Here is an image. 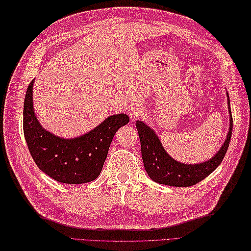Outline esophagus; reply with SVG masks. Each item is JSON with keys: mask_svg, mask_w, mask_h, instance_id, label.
Wrapping results in <instances>:
<instances>
[{"mask_svg": "<svg viewBox=\"0 0 251 251\" xmlns=\"http://www.w3.org/2000/svg\"><path fill=\"white\" fill-rule=\"evenodd\" d=\"M145 113V109L140 104H132L128 109V114L131 119H136V117L142 116Z\"/></svg>", "mask_w": 251, "mask_h": 251, "instance_id": "esophagus-1", "label": "esophagus"}]
</instances>
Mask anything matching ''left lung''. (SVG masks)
I'll return each instance as SVG.
<instances>
[{
    "label": "left lung",
    "mask_w": 251,
    "mask_h": 251,
    "mask_svg": "<svg viewBox=\"0 0 251 251\" xmlns=\"http://www.w3.org/2000/svg\"><path fill=\"white\" fill-rule=\"evenodd\" d=\"M227 108L230 114V128L226 139L215 156L200 164H183L176 161L165 151L161 140L158 139L154 130L142 121H137L136 127L140 138L142 161L149 177L159 184L179 186V188L194 185L208 177L221 164L230 145L233 119L228 95Z\"/></svg>",
    "instance_id": "left-lung-1"
}]
</instances>
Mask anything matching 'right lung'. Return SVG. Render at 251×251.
I'll list each match as a JSON object with an SVG mask.
<instances>
[{
	"instance_id": "add662e5",
	"label": "right lung",
	"mask_w": 251,
	"mask_h": 251,
	"mask_svg": "<svg viewBox=\"0 0 251 251\" xmlns=\"http://www.w3.org/2000/svg\"><path fill=\"white\" fill-rule=\"evenodd\" d=\"M33 83L24 103V134L32 158L42 172L58 182L87 183L98 178L115 132L129 122L124 113L109 116L87 134L71 139L44 129L33 111Z\"/></svg>"
}]
</instances>
